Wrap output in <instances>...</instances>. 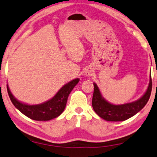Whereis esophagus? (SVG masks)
<instances>
[{
  "mask_svg": "<svg viewBox=\"0 0 157 157\" xmlns=\"http://www.w3.org/2000/svg\"><path fill=\"white\" fill-rule=\"evenodd\" d=\"M92 72H93V71H91V69H88L86 71V72H85V75H86V77H89L90 75H92Z\"/></svg>",
  "mask_w": 157,
  "mask_h": 157,
  "instance_id": "1",
  "label": "esophagus"
}]
</instances>
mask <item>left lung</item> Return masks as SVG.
<instances>
[{
    "mask_svg": "<svg viewBox=\"0 0 157 157\" xmlns=\"http://www.w3.org/2000/svg\"><path fill=\"white\" fill-rule=\"evenodd\" d=\"M94 86L92 107L95 113L104 120L108 121H123L134 116L145 107L151 93L152 80L150 75L148 87L142 97L132 102L118 105L108 102L102 97L97 85L94 83Z\"/></svg>",
    "mask_w": 157,
    "mask_h": 157,
    "instance_id": "1",
    "label": "left lung"
}]
</instances>
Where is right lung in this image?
Wrapping results in <instances>:
<instances>
[{"label": "right lung", "mask_w": 157, "mask_h": 157, "mask_svg": "<svg viewBox=\"0 0 157 157\" xmlns=\"http://www.w3.org/2000/svg\"><path fill=\"white\" fill-rule=\"evenodd\" d=\"M79 81V78L70 81L64 85L52 99L39 105H30L18 101L12 95L8 85L7 90L13 105L25 116L35 121H50L57 118L63 112L67 102L68 97Z\"/></svg>", "instance_id": "1"}]
</instances>
